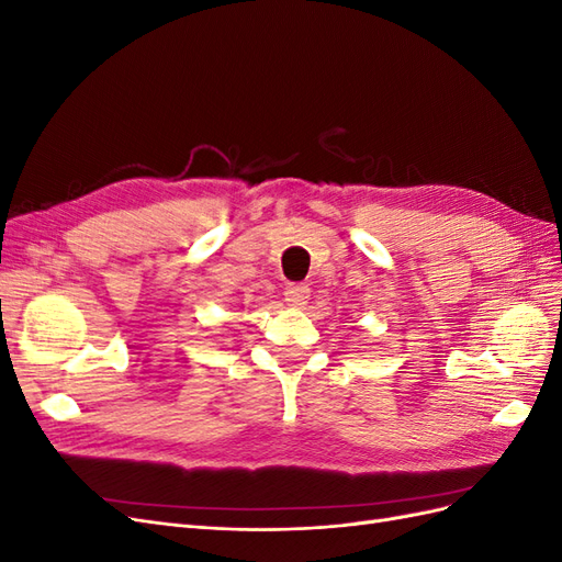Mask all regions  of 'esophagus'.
<instances>
[{"label": "esophagus", "instance_id": "34e87169", "mask_svg": "<svg viewBox=\"0 0 562 562\" xmlns=\"http://www.w3.org/2000/svg\"><path fill=\"white\" fill-rule=\"evenodd\" d=\"M310 288L307 285H302V283H291V285H285V291H283V295H285V302H288V307H293V310H302L304 304H307V300H310Z\"/></svg>", "mask_w": 562, "mask_h": 562}]
</instances>
